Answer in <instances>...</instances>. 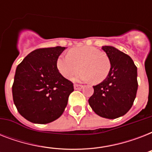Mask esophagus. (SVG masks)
Masks as SVG:
<instances>
[{
    "mask_svg": "<svg viewBox=\"0 0 152 152\" xmlns=\"http://www.w3.org/2000/svg\"><path fill=\"white\" fill-rule=\"evenodd\" d=\"M83 85H80V84H75L74 85V88L76 89V90H78V89H81V88H83Z\"/></svg>",
    "mask_w": 152,
    "mask_h": 152,
    "instance_id": "34e87169",
    "label": "esophagus"
}]
</instances>
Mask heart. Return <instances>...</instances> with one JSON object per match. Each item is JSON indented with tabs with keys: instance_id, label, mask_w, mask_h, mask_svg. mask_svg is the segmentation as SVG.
<instances>
[{
	"instance_id": "obj_1",
	"label": "heart",
	"mask_w": 152,
	"mask_h": 152,
	"mask_svg": "<svg viewBox=\"0 0 152 152\" xmlns=\"http://www.w3.org/2000/svg\"><path fill=\"white\" fill-rule=\"evenodd\" d=\"M57 68L65 78H71L79 72L72 80L100 83L107 77L110 71V59L105 52L93 46H80L71 49L68 55H60Z\"/></svg>"
}]
</instances>
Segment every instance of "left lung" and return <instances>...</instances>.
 <instances>
[{
	"mask_svg": "<svg viewBox=\"0 0 152 152\" xmlns=\"http://www.w3.org/2000/svg\"><path fill=\"white\" fill-rule=\"evenodd\" d=\"M102 49L110 59V71L102 83L93 86L94 94L88 102L99 116L115 119L125 115L136 99L137 68L129 55L118 49L110 46Z\"/></svg>",
	"mask_w": 152,
	"mask_h": 152,
	"instance_id": "1",
	"label": "left lung"
}]
</instances>
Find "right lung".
Instances as JSON below:
<instances>
[{
  "label": "right lung",
  "instance_id": "obj_1",
  "mask_svg": "<svg viewBox=\"0 0 152 152\" xmlns=\"http://www.w3.org/2000/svg\"><path fill=\"white\" fill-rule=\"evenodd\" d=\"M65 47L37 49L16 68L13 102L25 119L36 124L57 120L64 112L73 83L60 73L57 60Z\"/></svg>",
  "mask_w": 152,
  "mask_h": 152
}]
</instances>
